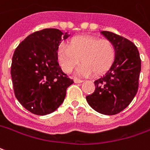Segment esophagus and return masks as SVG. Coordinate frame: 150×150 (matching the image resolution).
I'll use <instances>...</instances> for the list:
<instances>
[{
	"instance_id": "esophagus-1",
	"label": "esophagus",
	"mask_w": 150,
	"mask_h": 150,
	"mask_svg": "<svg viewBox=\"0 0 150 150\" xmlns=\"http://www.w3.org/2000/svg\"><path fill=\"white\" fill-rule=\"evenodd\" d=\"M74 81H75V83H82L83 82L82 79H76V78L74 79Z\"/></svg>"
}]
</instances>
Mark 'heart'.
Listing matches in <instances>:
<instances>
[{
  "label": "heart",
  "mask_w": 150,
  "mask_h": 150,
  "mask_svg": "<svg viewBox=\"0 0 150 150\" xmlns=\"http://www.w3.org/2000/svg\"><path fill=\"white\" fill-rule=\"evenodd\" d=\"M116 51L113 43L107 39L93 36H77L68 46L57 50V60L65 73L70 74L79 64L77 74L82 76L99 75L108 71L115 59Z\"/></svg>",
  "instance_id": "heart-1"
}]
</instances>
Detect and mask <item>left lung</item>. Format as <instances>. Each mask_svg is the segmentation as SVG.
I'll use <instances>...</instances> for the list:
<instances>
[{"label": "left lung", "instance_id": "left-lung-1", "mask_svg": "<svg viewBox=\"0 0 150 150\" xmlns=\"http://www.w3.org/2000/svg\"><path fill=\"white\" fill-rule=\"evenodd\" d=\"M115 45L116 55L106 73L94 81L95 91L86 97L93 110L102 115H116L123 110L136 96L141 61L137 46L113 32L100 31Z\"/></svg>", "mask_w": 150, "mask_h": 150}]
</instances>
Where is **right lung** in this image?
Here are the masks:
<instances>
[{"label":"right lung","instance_id":"1","mask_svg":"<svg viewBox=\"0 0 150 150\" xmlns=\"http://www.w3.org/2000/svg\"><path fill=\"white\" fill-rule=\"evenodd\" d=\"M68 36L58 29H43L28 35L13 53L10 74L14 95L32 114L55 111L74 83L57 62L58 47Z\"/></svg>","mask_w":150,"mask_h":150}]
</instances>
